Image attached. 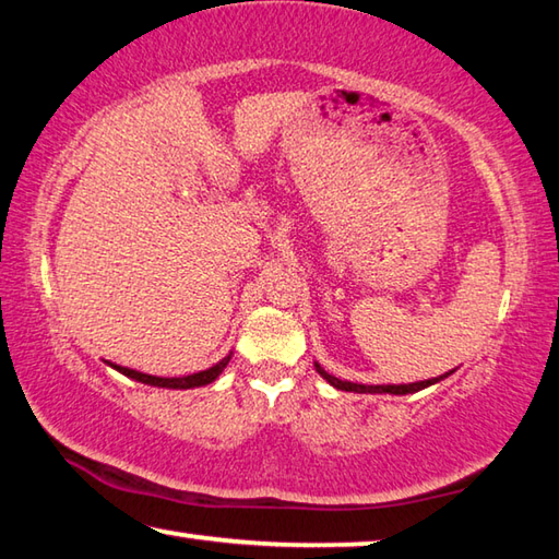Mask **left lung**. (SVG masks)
<instances>
[{
  "mask_svg": "<svg viewBox=\"0 0 559 559\" xmlns=\"http://www.w3.org/2000/svg\"><path fill=\"white\" fill-rule=\"evenodd\" d=\"M316 370H318V374H320V377H323V380H328L330 384H333L335 390H343V392H357V394H414V392L427 390V386L437 384V382H441V380H447L449 374H453V370H451V372H447V374L431 377V380H424V382H409V384H357V382L340 380V377L325 372L323 367H320L318 362H316Z\"/></svg>",
  "mask_w": 559,
  "mask_h": 559,
  "instance_id": "obj_1",
  "label": "left lung"
}]
</instances>
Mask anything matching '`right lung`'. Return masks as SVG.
<instances>
[{"mask_svg": "<svg viewBox=\"0 0 559 559\" xmlns=\"http://www.w3.org/2000/svg\"><path fill=\"white\" fill-rule=\"evenodd\" d=\"M229 359H231V353L226 355L224 359H219L216 365H212L210 370H202V372H194V374H187V377H155V374L130 370V367H122V365H112V362H108V359H106V362L112 367V370H118L120 374H126L135 382H143V384H150V386H165V390H194V386L212 384L216 377L224 372V367L229 365Z\"/></svg>", "mask_w": 559, "mask_h": 559, "instance_id": "right-lung-1", "label": "right lung"}]
</instances>
